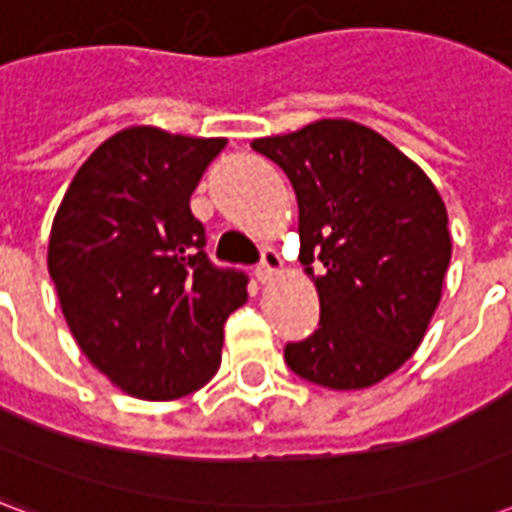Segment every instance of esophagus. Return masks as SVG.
<instances>
[{
  "label": "esophagus",
  "instance_id": "esophagus-1",
  "mask_svg": "<svg viewBox=\"0 0 512 512\" xmlns=\"http://www.w3.org/2000/svg\"><path fill=\"white\" fill-rule=\"evenodd\" d=\"M282 271H285L282 257H279L274 249H263V263L257 266V279H260V282H274Z\"/></svg>",
  "mask_w": 512,
  "mask_h": 512
}]
</instances>
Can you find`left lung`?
Returning <instances> with one entry per match:
<instances>
[{
  "label": "left lung",
  "mask_w": 512,
  "mask_h": 512,
  "mask_svg": "<svg viewBox=\"0 0 512 512\" xmlns=\"http://www.w3.org/2000/svg\"><path fill=\"white\" fill-rule=\"evenodd\" d=\"M252 147L296 189L299 260L321 299V326L288 343L285 362L334 392L384 381L441 301L452 238L439 189L389 139L343 117Z\"/></svg>",
  "instance_id": "left-lung-1"
}]
</instances>
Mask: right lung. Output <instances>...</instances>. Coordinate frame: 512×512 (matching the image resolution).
Instances as JSON below:
<instances>
[{
	"label": "right lung",
	"instance_id": "1",
	"mask_svg": "<svg viewBox=\"0 0 512 512\" xmlns=\"http://www.w3.org/2000/svg\"><path fill=\"white\" fill-rule=\"evenodd\" d=\"M222 136L131 126L93 150L49 233L62 318L95 370L139 400H175L219 370L246 277L205 255L191 191Z\"/></svg>",
	"mask_w": 512,
	"mask_h": 512
}]
</instances>
